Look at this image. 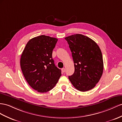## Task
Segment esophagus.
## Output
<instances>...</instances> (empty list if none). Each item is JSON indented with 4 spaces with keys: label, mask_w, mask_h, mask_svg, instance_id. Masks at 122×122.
I'll list each match as a JSON object with an SVG mask.
<instances>
[{
    "label": "esophagus",
    "mask_w": 122,
    "mask_h": 122,
    "mask_svg": "<svg viewBox=\"0 0 122 122\" xmlns=\"http://www.w3.org/2000/svg\"><path fill=\"white\" fill-rule=\"evenodd\" d=\"M62 73H64L65 71V68H62Z\"/></svg>",
    "instance_id": "obj_1"
}]
</instances>
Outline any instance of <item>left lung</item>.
<instances>
[{"mask_svg": "<svg viewBox=\"0 0 122 122\" xmlns=\"http://www.w3.org/2000/svg\"><path fill=\"white\" fill-rule=\"evenodd\" d=\"M72 54L75 71L68 76L77 90L88 91L94 88L102 76L104 63L99 47L90 37L76 34L65 37Z\"/></svg>", "mask_w": 122, "mask_h": 122, "instance_id": "1", "label": "left lung"}]
</instances>
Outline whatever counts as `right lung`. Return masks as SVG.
<instances>
[{
  "mask_svg": "<svg viewBox=\"0 0 122 122\" xmlns=\"http://www.w3.org/2000/svg\"><path fill=\"white\" fill-rule=\"evenodd\" d=\"M58 39L42 35L30 40L20 58V67L25 78L31 88L40 93L53 89L61 76L56 66L52 51Z\"/></svg>",
  "mask_w": 122,
  "mask_h": 122,
  "instance_id": "obj_1",
  "label": "right lung"
}]
</instances>
